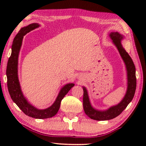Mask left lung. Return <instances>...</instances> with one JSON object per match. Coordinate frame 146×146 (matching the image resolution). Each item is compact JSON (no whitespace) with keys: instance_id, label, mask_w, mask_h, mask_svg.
<instances>
[{"instance_id":"1","label":"left lung","mask_w":146,"mask_h":146,"mask_svg":"<svg viewBox=\"0 0 146 146\" xmlns=\"http://www.w3.org/2000/svg\"><path fill=\"white\" fill-rule=\"evenodd\" d=\"M110 36L113 40V42L116 46L121 58L126 66L127 71V90L126 94L121 102L115 106L106 111H98L94 109L90 103L86 89L83 88V107L84 110L88 116L91 119L98 121H104L111 119L119 115L125 109L129 102L132 100L134 96L136 89V77H135V68L132 59L129 56L128 53L125 50L121 44L123 36L118 33H111Z\"/></svg>"}]
</instances>
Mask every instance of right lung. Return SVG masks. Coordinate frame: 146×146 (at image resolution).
I'll return each mask as SVG.
<instances>
[{"instance_id": "right-lung-1", "label": "right lung", "mask_w": 146, "mask_h": 146, "mask_svg": "<svg viewBox=\"0 0 146 146\" xmlns=\"http://www.w3.org/2000/svg\"><path fill=\"white\" fill-rule=\"evenodd\" d=\"M38 24L33 23L20 30L16 35L12 44V53L9 58L7 68V86L12 100L20 109L28 116L37 119H45L51 117L56 114L60 106L62 100L68 91L74 86V84H68L61 89L55 102L45 110L36 109L27 101L22 93L18 79V58L23 37L28 33L38 27Z\"/></svg>"}]
</instances>
